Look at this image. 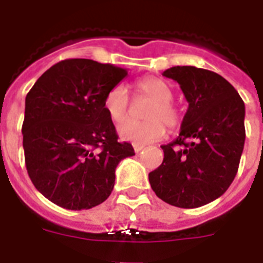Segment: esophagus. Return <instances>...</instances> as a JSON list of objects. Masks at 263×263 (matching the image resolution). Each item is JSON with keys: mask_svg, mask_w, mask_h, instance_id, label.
<instances>
[{"mask_svg": "<svg viewBox=\"0 0 263 263\" xmlns=\"http://www.w3.org/2000/svg\"><path fill=\"white\" fill-rule=\"evenodd\" d=\"M132 146H134V150H135V153L142 152V150H143V147H144L143 144H140V143H134Z\"/></svg>", "mask_w": 263, "mask_h": 263, "instance_id": "34e87169", "label": "esophagus"}]
</instances>
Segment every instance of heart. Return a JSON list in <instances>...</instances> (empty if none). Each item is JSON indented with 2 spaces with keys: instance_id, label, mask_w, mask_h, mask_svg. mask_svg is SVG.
Returning <instances> with one entry per match:
<instances>
[{
  "instance_id": "1",
  "label": "heart",
  "mask_w": 263,
  "mask_h": 263,
  "mask_svg": "<svg viewBox=\"0 0 263 263\" xmlns=\"http://www.w3.org/2000/svg\"><path fill=\"white\" fill-rule=\"evenodd\" d=\"M136 90L153 99L144 111V121L128 120L119 127V135L123 139L138 143H150L164 138L168 125L175 129L180 125L181 116L172 102L173 90L164 79L158 76H144L136 82ZM103 107L113 123H121L127 119L129 110V97L124 86L117 84L107 91L103 99Z\"/></svg>"
}]
</instances>
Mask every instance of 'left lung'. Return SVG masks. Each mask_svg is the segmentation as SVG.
Here are the masks:
<instances>
[{"mask_svg": "<svg viewBox=\"0 0 263 263\" xmlns=\"http://www.w3.org/2000/svg\"><path fill=\"white\" fill-rule=\"evenodd\" d=\"M188 102L179 138L164 144L162 164L148 173L156 195L176 208L194 209L220 198L239 169L245 147V102L216 72L172 67Z\"/></svg>", "mask_w": 263, "mask_h": 263, "instance_id": "obj_1", "label": "left lung"}]
</instances>
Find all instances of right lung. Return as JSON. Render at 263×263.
Here are the masks:
<instances>
[{
	"label": "right lung",
	"instance_id": "1",
	"mask_svg": "<svg viewBox=\"0 0 263 263\" xmlns=\"http://www.w3.org/2000/svg\"><path fill=\"white\" fill-rule=\"evenodd\" d=\"M128 75L87 59L49 68L26 97L23 147L26 168L45 198L69 210L98 206L115 187L119 162L135 156L119 142L103 99Z\"/></svg>",
	"mask_w": 263,
	"mask_h": 263
}]
</instances>
